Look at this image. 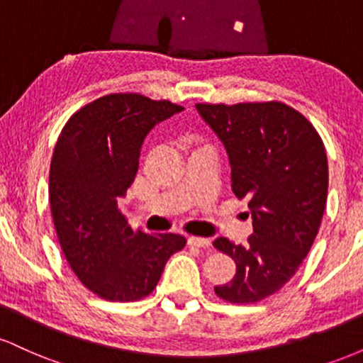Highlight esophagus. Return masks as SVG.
Segmentation results:
<instances>
[{"mask_svg":"<svg viewBox=\"0 0 363 363\" xmlns=\"http://www.w3.org/2000/svg\"><path fill=\"white\" fill-rule=\"evenodd\" d=\"M187 242H189L191 245H196V247H203V249L211 247V240L205 239V237H189V239H187Z\"/></svg>","mask_w":363,"mask_h":363,"instance_id":"esophagus-1","label":"esophagus"}]
</instances>
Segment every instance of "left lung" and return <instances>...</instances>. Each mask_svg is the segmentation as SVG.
Here are the masks:
<instances>
[{
  "label": "left lung",
  "instance_id": "left-lung-1",
  "mask_svg": "<svg viewBox=\"0 0 363 363\" xmlns=\"http://www.w3.org/2000/svg\"><path fill=\"white\" fill-rule=\"evenodd\" d=\"M222 141L232 191L247 199V244L218 237L213 245L237 264L234 280L215 286L223 301L259 302L297 273L318 235L328 198V158L318 131L281 102L196 104Z\"/></svg>",
  "mask_w": 363,
  "mask_h": 363
}]
</instances>
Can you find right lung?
Segmentation results:
<instances>
[{
	"label": "right lung",
	"instance_id": "obj_1",
	"mask_svg": "<svg viewBox=\"0 0 363 363\" xmlns=\"http://www.w3.org/2000/svg\"><path fill=\"white\" fill-rule=\"evenodd\" d=\"M182 111L138 94L106 95L73 114L54 147L49 203L57 239L74 274L106 301L147 297L186 245L182 235L136 230L118 208L147 135Z\"/></svg>",
	"mask_w": 363,
	"mask_h": 363
}]
</instances>
